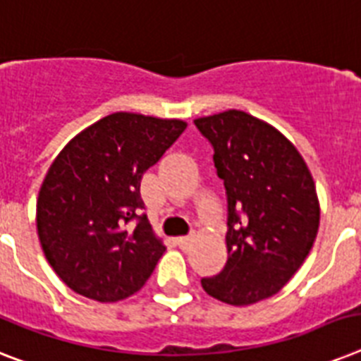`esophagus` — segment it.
Listing matches in <instances>:
<instances>
[{
  "label": "esophagus",
  "mask_w": 361,
  "mask_h": 361,
  "mask_svg": "<svg viewBox=\"0 0 361 361\" xmlns=\"http://www.w3.org/2000/svg\"><path fill=\"white\" fill-rule=\"evenodd\" d=\"M190 243V237H176V245L181 248V250H185L189 247Z\"/></svg>",
  "instance_id": "obj_1"
}]
</instances>
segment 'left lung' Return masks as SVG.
Instances as JSON below:
<instances>
[{"label": "left lung", "instance_id": "obj_1", "mask_svg": "<svg viewBox=\"0 0 361 361\" xmlns=\"http://www.w3.org/2000/svg\"><path fill=\"white\" fill-rule=\"evenodd\" d=\"M228 196V262L202 278L209 297L250 306L276 295L317 237L321 207L312 172L286 135L245 111L200 116Z\"/></svg>", "mask_w": 361, "mask_h": 361}]
</instances>
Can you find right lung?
Instances as JSON below:
<instances>
[{
    "label": "right lung",
    "instance_id": "add662e5",
    "mask_svg": "<svg viewBox=\"0 0 361 361\" xmlns=\"http://www.w3.org/2000/svg\"><path fill=\"white\" fill-rule=\"evenodd\" d=\"M185 128L180 118L120 111L59 152L38 190L37 231L44 256L72 291L116 302L150 278L166 247L146 215H137L145 206L140 180Z\"/></svg>",
    "mask_w": 361,
    "mask_h": 361
}]
</instances>
